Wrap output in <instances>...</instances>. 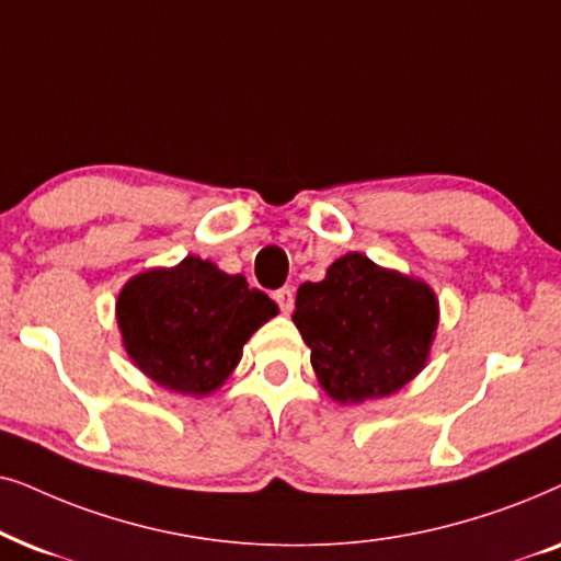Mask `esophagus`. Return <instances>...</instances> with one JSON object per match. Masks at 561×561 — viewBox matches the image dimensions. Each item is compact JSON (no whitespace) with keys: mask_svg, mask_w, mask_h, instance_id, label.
I'll list each match as a JSON object with an SVG mask.
<instances>
[{"mask_svg":"<svg viewBox=\"0 0 561 561\" xmlns=\"http://www.w3.org/2000/svg\"><path fill=\"white\" fill-rule=\"evenodd\" d=\"M274 300L279 302L282 312H285V316H289V312H293V308H295V293H293V287H282V289H276V293H274Z\"/></svg>","mask_w":561,"mask_h":561,"instance_id":"esophagus-1","label":"esophagus"}]
</instances>
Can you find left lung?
I'll return each mask as SVG.
<instances>
[{
	"label": "left lung",
	"mask_w": 561,
	"mask_h": 561,
	"mask_svg": "<svg viewBox=\"0 0 561 561\" xmlns=\"http://www.w3.org/2000/svg\"><path fill=\"white\" fill-rule=\"evenodd\" d=\"M293 320L318 385L341 405L387 398L421 375L438 328L428 282L343 253L297 289Z\"/></svg>",
	"instance_id": "1"
}]
</instances>
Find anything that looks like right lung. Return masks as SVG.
<instances>
[{"label": "right lung", "mask_w": 561, "mask_h": 561, "mask_svg": "<svg viewBox=\"0 0 561 561\" xmlns=\"http://www.w3.org/2000/svg\"><path fill=\"white\" fill-rule=\"evenodd\" d=\"M279 308L243 274L184 256L119 289L115 318L130 362L163 390L205 398L233 375L245 341Z\"/></svg>", "instance_id": "right-lung-1"}]
</instances>
